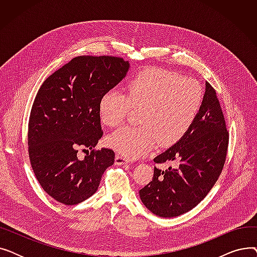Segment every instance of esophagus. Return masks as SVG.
<instances>
[{
  "mask_svg": "<svg viewBox=\"0 0 257 257\" xmlns=\"http://www.w3.org/2000/svg\"><path fill=\"white\" fill-rule=\"evenodd\" d=\"M129 160L127 158H125L124 156H121L119 154L115 155V165L117 166H121V165H128Z\"/></svg>",
  "mask_w": 257,
  "mask_h": 257,
  "instance_id": "esophagus-1",
  "label": "esophagus"
}]
</instances>
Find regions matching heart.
<instances>
[{"label": "heart", "instance_id": "b5f03b06", "mask_svg": "<svg viewBox=\"0 0 257 257\" xmlns=\"http://www.w3.org/2000/svg\"><path fill=\"white\" fill-rule=\"evenodd\" d=\"M204 91L198 81L176 73L151 69L129 81L126 92L107 91L100 101V115L109 127L120 125L130 110L141 108L140 124L112 132L106 142L128 158L149 153L156 144L163 147L179 142L196 120Z\"/></svg>", "mask_w": 257, "mask_h": 257}]
</instances>
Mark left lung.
<instances>
[{
  "mask_svg": "<svg viewBox=\"0 0 257 257\" xmlns=\"http://www.w3.org/2000/svg\"><path fill=\"white\" fill-rule=\"evenodd\" d=\"M228 132L217 92L205 83L200 112L185 136L154 163H176L166 171L154 168L152 181L140 191L144 205L160 218H175L197 206L223 170Z\"/></svg>",
  "mask_w": 257,
  "mask_h": 257,
  "instance_id": "1",
  "label": "left lung"
}]
</instances>
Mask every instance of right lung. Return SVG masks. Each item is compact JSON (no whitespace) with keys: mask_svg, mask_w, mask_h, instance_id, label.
I'll return each instance as SVG.
<instances>
[{"mask_svg":"<svg viewBox=\"0 0 257 257\" xmlns=\"http://www.w3.org/2000/svg\"><path fill=\"white\" fill-rule=\"evenodd\" d=\"M129 61L113 56H79L52 74L39 88L29 118V157L44 191L64 205L97 192L114 152L94 151L103 136L100 101L123 80ZM79 147L88 149L83 160Z\"/></svg>","mask_w":257,"mask_h":257,"instance_id":"right-lung-1","label":"right lung"}]
</instances>
